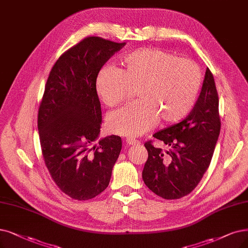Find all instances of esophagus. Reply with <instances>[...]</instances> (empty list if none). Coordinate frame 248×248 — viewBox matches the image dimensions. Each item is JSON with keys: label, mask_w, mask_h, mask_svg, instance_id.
<instances>
[{"label": "esophagus", "mask_w": 248, "mask_h": 248, "mask_svg": "<svg viewBox=\"0 0 248 248\" xmlns=\"http://www.w3.org/2000/svg\"><path fill=\"white\" fill-rule=\"evenodd\" d=\"M125 142L128 145H137V144H140V141L134 140V138H126Z\"/></svg>", "instance_id": "34e87169"}]
</instances>
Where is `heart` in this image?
Instances as JSON below:
<instances>
[{"instance_id":"obj_1","label":"heart","mask_w":248,"mask_h":248,"mask_svg":"<svg viewBox=\"0 0 248 248\" xmlns=\"http://www.w3.org/2000/svg\"><path fill=\"white\" fill-rule=\"evenodd\" d=\"M119 69L104 67L95 79L97 95L108 107L132 96L140 102L112 112L108 129L123 136L140 135L156 123L175 124L184 119L196 102L202 85L200 67L158 47H143L126 54Z\"/></svg>"}]
</instances>
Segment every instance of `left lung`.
Masks as SVG:
<instances>
[{"instance_id": "8db88e82", "label": "left lung", "mask_w": 248, "mask_h": 248, "mask_svg": "<svg viewBox=\"0 0 248 248\" xmlns=\"http://www.w3.org/2000/svg\"><path fill=\"white\" fill-rule=\"evenodd\" d=\"M221 130L219 96L213 73L206 68L199 100L183 121L153 136L169 151L144 143L148 157L142 179L156 195L177 200L189 194L209 168Z\"/></svg>"}]
</instances>
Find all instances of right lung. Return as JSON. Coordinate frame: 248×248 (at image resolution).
Instances as JSON below:
<instances>
[{
    "mask_svg": "<svg viewBox=\"0 0 248 248\" xmlns=\"http://www.w3.org/2000/svg\"><path fill=\"white\" fill-rule=\"evenodd\" d=\"M125 45L87 36L60 56L46 83L37 114L43 157L59 189L76 201L93 199L106 189L121 152L120 136L93 143L102 125L95 79Z\"/></svg>",
    "mask_w": 248,
    "mask_h": 248,
    "instance_id": "obj_1",
    "label": "right lung"
}]
</instances>
